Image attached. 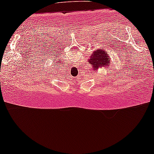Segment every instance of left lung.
I'll return each mask as SVG.
<instances>
[{
	"label": "left lung",
	"mask_w": 154,
	"mask_h": 154,
	"mask_svg": "<svg viewBox=\"0 0 154 154\" xmlns=\"http://www.w3.org/2000/svg\"><path fill=\"white\" fill-rule=\"evenodd\" d=\"M88 62L91 65L92 69L97 71L99 67H108L110 65V56L106 51V49H98L91 54Z\"/></svg>",
	"instance_id": "1"
}]
</instances>
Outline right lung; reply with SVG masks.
Listing matches in <instances>:
<instances>
[{
    "label": "right lung",
    "mask_w": 154,
    "mask_h": 154,
    "mask_svg": "<svg viewBox=\"0 0 154 154\" xmlns=\"http://www.w3.org/2000/svg\"><path fill=\"white\" fill-rule=\"evenodd\" d=\"M58 63V65H60V60H58L57 63Z\"/></svg>",
    "instance_id": "right-lung-1"
}]
</instances>
